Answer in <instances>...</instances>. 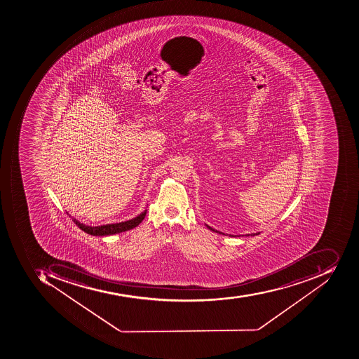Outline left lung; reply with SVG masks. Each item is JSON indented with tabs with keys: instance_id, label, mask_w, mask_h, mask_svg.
I'll list each match as a JSON object with an SVG mask.
<instances>
[{
	"instance_id": "obj_1",
	"label": "left lung",
	"mask_w": 359,
	"mask_h": 359,
	"mask_svg": "<svg viewBox=\"0 0 359 359\" xmlns=\"http://www.w3.org/2000/svg\"><path fill=\"white\" fill-rule=\"evenodd\" d=\"M208 228H210V230H213V231H216V233H219V231H217V230L213 229V228H210V226H208ZM255 235H259V233H255ZM253 236H255V233H253Z\"/></svg>"
}]
</instances>
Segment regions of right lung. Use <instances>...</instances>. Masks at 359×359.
Masks as SVG:
<instances>
[{"label":"right lung","instance_id":"1","mask_svg":"<svg viewBox=\"0 0 359 359\" xmlns=\"http://www.w3.org/2000/svg\"><path fill=\"white\" fill-rule=\"evenodd\" d=\"M146 215V210H144L143 213L140 214L139 216H136L133 219L126 220V222H122V223L116 224H108V225L102 226H86L84 224L79 223V220L72 218L73 222L76 224L77 227L81 228L83 231L88 233V235L93 236H109L114 235V233H123L126 230L133 229L136 226H139L142 223V220L144 219Z\"/></svg>","mask_w":359,"mask_h":359}]
</instances>
